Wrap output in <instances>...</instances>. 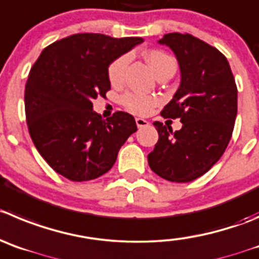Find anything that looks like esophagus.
Here are the masks:
<instances>
[{"label": "esophagus", "instance_id": "esophagus-1", "mask_svg": "<svg viewBox=\"0 0 259 259\" xmlns=\"http://www.w3.org/2000/svg\"><path fill=\"white\" fill-rule=\"evenodd\" d=\"M135 122H137V126L139 127V129H142V127H146V126H148V125H149V122L147 121V120H144V118H142V117L135 118Z\"/></svg>", "mask_w": 259, "mask_h": 259}]
</instances>
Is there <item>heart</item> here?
Listing matches in <instances>:
<instances>
[{
	"mask_svg": "<svg viewBox=\"0 0 259 259\" xmlns=\"http://www.w3.org/2000/svg\"><path fill=\"white\" fill-rule=\"evenodd\" d=\"M146 57L156 75L159 71L165 70L166 67L176 65L175 60L168 56L167 53L162 52V51H151V52L147 53ZM127 64H129V56L122 55L110 65V67H108V79H110L111 83L118 84L122 80ZM121 103L130 112L138 113V115H147L156 106L157 100L154 97L146 96V94L125 93L121 98Z\"/></svg>",
	"mask_w": 259,
	"mask_h": 259,
	"instance_id": "obj_1",
	"label": "heart"
}]
</instances>
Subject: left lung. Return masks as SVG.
<instances>
[{
    "label": "left lung",
    "mask_w": 259,
    "mask_h": 259,
    "mask_svg": "<svg viewBox=\"0 0 259 259\" xmlns=\"http://www.w3.org/2000/svg\"><path fill=\"white\" fill-rule=\"evenodd\" d=\"M175 53L180 84L163 117L180 118V130L154 121L158 142L148 154L153 172L172 183L206 174L224 154L238 112V89L226 57L190 34L168 33L158 40Z\"/></svg>",
    "instance_id": "1"
}]
</instances>
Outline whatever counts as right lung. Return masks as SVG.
<instances>
[{
    "label": "right lung",
    "instance_id": "1",
    "mask_svg": "<svg viewBox=\"0 0 259 259\" xmlns=\"http://www.w3.org/2000/svg\"><path fill=\"white\" fill-rule=\"evenodd\" d=\"M143 42L83 33L42 51L26 81L25 115L35 148L57 174L72 181L100 178L137 132L132 115L118 111L103 120L93 100L111 89L110 65Z\"/></svg>",
    "mask_w": 259,
    "mask_h": 259
}]
</instances>
